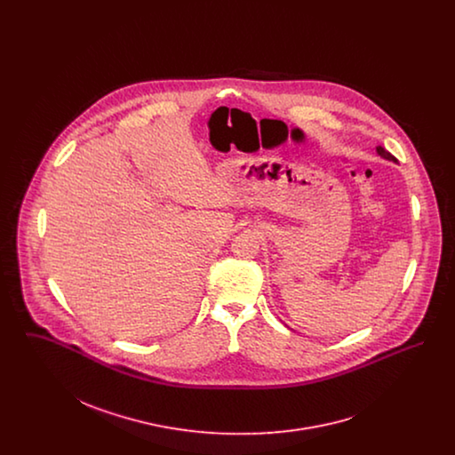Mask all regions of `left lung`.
<instances>
[{
  "mask_svg": "<svg viewBox=\"0 0 455 455\" xmlns=\"http://www.w3.org/2000/svg\"><path fill=\"white\" fill-rule=\"evenodd\" d=\"M377 152H379L380 156H384V158H387V160H394V162H395V156H394V155H390L387 150H384L382 147H379V148H377Z\"/></svg>",
  "mask_w": 455,
  "mask_h": 455,
  "instance_id": "1",
  "label": "left lung"
}]
</instances>
